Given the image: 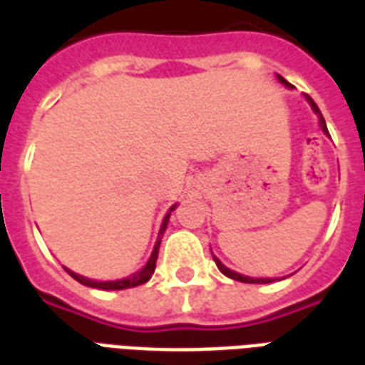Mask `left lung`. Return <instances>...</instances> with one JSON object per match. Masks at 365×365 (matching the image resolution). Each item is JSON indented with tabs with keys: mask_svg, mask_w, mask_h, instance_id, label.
I'll list each match as a JSON object with an SVG mask.
<instances>
[{
	"mask_svg": "<svg viewBox=\"0 0 365 365\" xmlns=\"http://www.w3.org/2000/svg\"><path fill=\"white\" fill-rule=\"evenodd\" d=\"M275 78H277V82L283 83V86H285L287 90H293V86H291V83L287 82L285 78H282V76H279V74L275 76ZM303 97H305V101H307V103H309V107H311L314 115H317V119H319V127H321L322 135L330 136L329 135V128H327V123H324V117H322L321 109L317 107V103H314L311 97H309V96H303ZM213 260H215V264H217V268H219V272H221V274H225V275H227V277H230V279H237V282H242V283H272V282H275V279H277V277H250V275L238 274V272H235V269L227 268V266H225V264H222V262L219 260V258H217L215 254H213ZM283 279H285V277H283Z\"/></svg>",
	"mask_w": 365,
	"mask_h": 365,
	"instance_id": "left-lung-1",
	"label": "left lung"
}]
</instances>
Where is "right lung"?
<instances>
[{"mask_svg": "<svg viewBox=\"0 0 365 365\" xmlns=\"http://www.w3.org/2000/svg\"><path fill=\"white\" fill-rule=\"evenodd\" d=\"M175 205H172L168 209V213L164 215V219H162V225H160V230H158V238H156V242H154V248H152L150 252V258L146 260L143 268L135 272V274L127 275V277H120V279H109V282H97V279H90V277H86V275H80L72 272V269H68L66 272L72 277H74L76 282H80L82 285H88V287H96V289H105V291H119V289H128V287H136V285H143L146 283L148 279L152 277L154 274V269H156V260H158V250H160V242H162V237H164V232H166V227H168V221H170V215L174 211Z\"/></svg>", "mask_w": 365, "mask_h": 365, "instance_id": "obj_1", "label": "right lung"}]
</instances>
